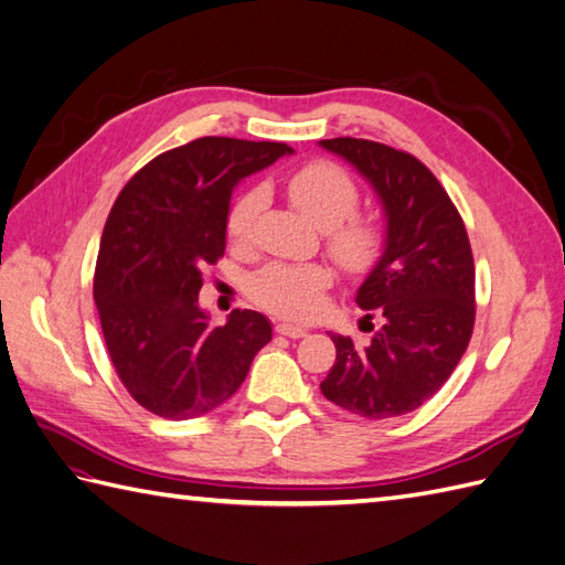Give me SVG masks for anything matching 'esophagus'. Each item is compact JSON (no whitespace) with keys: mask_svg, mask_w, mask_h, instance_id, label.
Masks as SVG:
<instances>
[{"mask_svg":"<svg viewBox=\"0 0 565 565\" xmlns=\"http://www.w3.org/2000/svg\"><path fill=\"white\" fill-rule=\"evenodd\" d=\"M275 333L278 335H285V338H305L307 335V330L301 328V326H295V323H278L275 326Z\"/></svg>","mask_w":565,"mask_h":565,"instance_id":"esophagus-1","label":"esophagus"}]
</instances>
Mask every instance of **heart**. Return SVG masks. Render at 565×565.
Here are the masks:
<instances>
[{
  "instance_id": "heart-1",
  "label": "heart",
  "mask_w": 565,
  "mask_h": 565,
  "mask_svg": "<svg viewBox=\"0 0 565 565\" xmlns=\"http://www.w3.org/2000/svg\"><path fill=\"white\" fill-rule=\"evenodd\" d=\"M287 194L313 225L326 230L328 254L348 273H366L379 264L386 246V232L376 217L356 215L360 186L348 170L328 160L301 164L287 177ZM266 194L254 186L232 203L227 213V237L232 244H244L252 237L256 217L264 209ZM330 273L316 264H282L273 260L249 280V295L275 313L287 319H309L321 307Z\"/></svg>"
}]
</instances>
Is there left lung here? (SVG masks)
Returning a JSON list of instances; mask_svg holds the SVG:
<instances>
[{"label":"left lung","mask_w":565,"mask_h":565,"mask_svg":"<svg viewBox=\"0 0 565 565\" xmlns=\"http://www.w3.org/2000/svg\"><path fill=\"white\" fill-rule=\"evenodd\" d=\"M321 146L354 164L386 215V246L356 305L381 316L371 342L333 335L335 364L321 381L330 403L366 419L401 417L444 386L475 328V260L441 182L405 150L366 139Z\"/></svg>","instance_id":"8db88e82"}]
</instances>
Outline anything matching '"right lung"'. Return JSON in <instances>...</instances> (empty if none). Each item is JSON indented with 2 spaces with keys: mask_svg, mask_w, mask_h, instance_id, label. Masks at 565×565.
I'll list each match as a JSON object with an SVG mask.
<instances>
[{
  "mask_svg": "<svg viewBox=\"0 0 565 565\" xmlns=\"http://www.w3.org/2000/svg\"><path fill=\"white\" fill-rule=\"evenodd\" d=\"M287 153V143L203 136L150 160L109 211L93 297L119 381L153 415L179 422L223 405L270 342L252 309L211 328L199 290L201 268L225 254L232 189Z\"/></svg>",
  "mask_w": 565,
  "mask_h": 565,
  "instance_id": "1",
  "label": "right lung"
}]
</instances>
